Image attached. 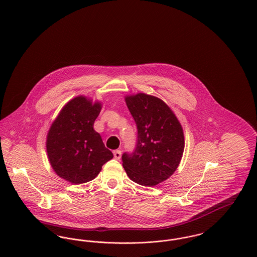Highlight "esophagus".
<instances>
[{
  "instance_id": "1",
  "label": "esophagus",
  "mask_w": 257,
  "mask_h": 257,
  "mask_svg": "<svg viewBox=\"0 0 257 257\" xmlns=\"http://www.w3.org/2000/svg\"><path fill=\"white\" fill-rule=\"evenodd\" d=\"M113 156H114V158L116 160H119L121 158V150H113Z\"/></svg>"
}]
</instances>
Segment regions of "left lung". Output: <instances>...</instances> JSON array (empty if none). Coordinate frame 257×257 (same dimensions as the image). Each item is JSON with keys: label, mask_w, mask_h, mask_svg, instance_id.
Returning <instances> with one entry per match:
<instances>
[{"label": "left lung", "mask_w": 257, "mask_h": 257, "mask_svg": "<svg viewBox=\"0 0 257 257\" xmlns=\"http://www.w3.org/2000/svg\"><path fill=\"white\" fill-rule=\"evenodd\" d=\"M138 129L132 153H123L129 178L143 186H155L176 171L183 155V129L170 107L159 98L138 93L125 98Z\"/></svg>", "instance_id": "obj_1"}]
</instances>
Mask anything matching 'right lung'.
<instances>
[{
  "instance_id": "1",
  "label": "right lung",
  "mask_w": 257,
  "mask_h": 257,
  "mask_svg": "<svg viewBox=\"0 0 257 257\" xmlns=\"http://www.w3.org/2000/svg\"><path fill=\"white\" fill-rule=\"evenodd\" d=\"M101 104L85 96L69 101L53 122L47 135L46 148L55 172L73 184L94 179L102 166L113 155L104 146L93 124Z\"/></svg>"
}]
</instances>
